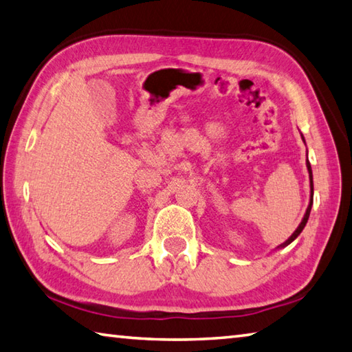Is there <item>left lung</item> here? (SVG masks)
<instances>
[{
  "instance_id": "obj_1",
  "label": "left lung",
  "mask_w": 352,
  "mask_h": 352,
  "mask_svg": "<svg viewBox=\"0 0 352 352\" xmlns=\"http://www.w3.org/2000/svg\"><path fill=\"white\" fill-rule=\"evenodd\" d=\"M302 138H303V135H302ZM303 142H305V138H303ZM306 168H308V174H309V188H311V194H309V204H308V209H306V212H305V215H303V220L300 221V225L297 226L296 231H294V232H292V235H291V237L287 239L285 243H282V245H280L278 248H285V246L289 245V243H292L294 240H296V239L298 237V235H300V232L303 231V228L306 226V223H308L309 214H311V208H312V200H314V182H312V169H311V164H309L308 160H306Z\"/></svg>"
}]
</instances>
